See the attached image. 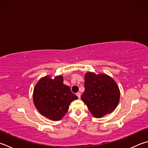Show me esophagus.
<instances>
[{"mask_svg": "<svg viewBox=\"0 0 148 148\" xmlns=\"http://www.w3.org/2000/svg\"><path fill=\"white\" fill-rule=\"evenodd\" d=\"M76 95L78 97V99H80L81 98V94L79 93V92H77V93H76Z\"/></svg>", "mask_w": 148, "mask_h": 148, "instance_id": "obj_1", "label": "esophagus"}]
</instances>
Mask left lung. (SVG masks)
<instances>
[{
    "instance_id": "obj_1",
    "label": "left lung",
    "mask_w": 148,
    "mask_h": 148,
    "mask_svg": "<svg viewBox=\"0 0 148 148\" xmlns=\"http://www.w3.org/2000/svg\"><path fill=\"white\" fill-rule=\"evenodd\" d=\"M85 92L82 100L95 117L100 118L112 112L120 98V91L115 81L106 74H85Z\"/></svg>"
}]
</instances>
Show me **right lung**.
Masks as SVG:
<instances>
[{
	"instance_id": "add662e5",
	"label": "right lung",
	"mask_w": 148,
	"mask_h": 148,
	"mask_svg": "<svg viewBox=\"0 0 148 148\" xmlns=\"http://www.w3.org/2000/svg\"><path fill=\"white\" fill-rule=\"evenodd\" d=\"M77 97L69 86L63 84V77L55 79L45 76L35 86L33 101L38 112L51 120H60L68 111L69 105Z\"/></svg>"
}]
</instances>
